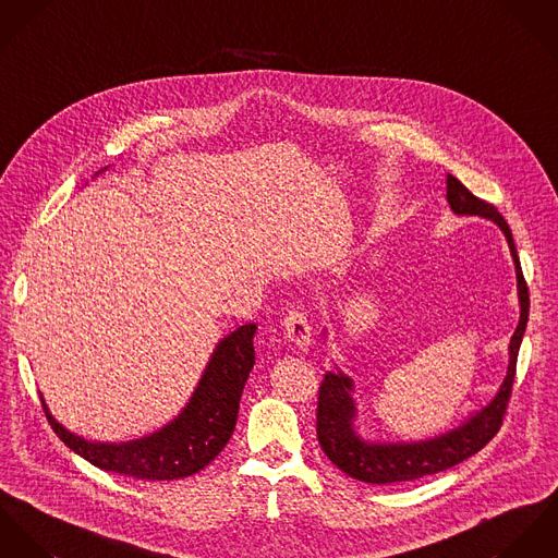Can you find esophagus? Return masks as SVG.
Instances as JSON below:
<instances>
[{
	"label": "esophagus",
	"instance_id": "obj_1",
	"mask_svg": "<svg viewBox=\"0 0 558 558\" xmlns=\"http://www.w3.org/2000/svg\"><path fill=\"white\" fill-rule=\"evenodd\" d=\"M284 329L293 344H298L300 349L308 347L310 340H312V327H310L308 316L304 310H289L284 316Z\"/></svg>",
	"mask_w": 558,
	"mask_h": 558
}]
</instances>
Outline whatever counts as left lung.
<instances>
[{"label": "left lung", "instance_id": "1", "mask_svg": "<svg viewBox=\"0 0 558 558\" xmlns=\"http://www.w3.org/2000/svg\"><path fill=\"white\" fill-rule=\"evenodd\" d=\"M447 203L458 216H482L496 222L507 238L513 256L518 298H520V323L509 342V366L507 376L495 396V400L477 411L469 422L434 436L430 440L415 442H368L353 430L357 415L351 398L353 380L342 372H327L318 387L316 402V436L325 456L347 475L366 484H398L413 482L426 475L447 471L462 460L484 449L502 426L507 402L515 378V362L522 344V336L529 320V287L522 276L520 258L505 218L496 211L493 203L482 201L453 175H447Z\"/></svg>", "mask_w": 558, "mask_h": 558}]
</instances>
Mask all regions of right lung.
Here are the masks:
<instances>
[{
  "instance_id": "right-lung-1",
  "label": "right lung",
  "mask_w": 558,
  "mask_h": 558,
  "mask_svg": "<svg viewBox=\"0 0 558 558\" xmlns=\"http://www.w3.org/2000/svg\"><path fill=\"white\" fill-rule=\"evenodd\" d=\"M254 333L256 325L248 323L218 342L186 409L158 433L128 442H92L65 430L40 398L45 415L74 453L102 471L147 482L190 477L225 449L235 430L242 391L254 366Z\"/></svg>"
}]
</instances>
